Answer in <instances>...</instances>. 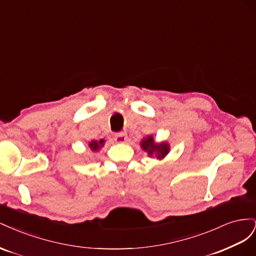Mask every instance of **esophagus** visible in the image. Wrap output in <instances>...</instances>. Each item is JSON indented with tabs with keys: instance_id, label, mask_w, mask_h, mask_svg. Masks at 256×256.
<instances>
[{
	"instance_id": "obj_1",
	"label": "esophagus",
	"mask_w": 256,
	"mask_h": 256,
	"mask_svg": "<svg viewBox=\"0 0 256 256\" xmlns=\"http://www.w3.org/2000/svg\"><path fill=\"white\" fill-rule=\"evenodd\" d=\"M114 140L118 143H125L127 141V134L126 132L116 134L114 136Z\"/></svg>"
}]
</instances>
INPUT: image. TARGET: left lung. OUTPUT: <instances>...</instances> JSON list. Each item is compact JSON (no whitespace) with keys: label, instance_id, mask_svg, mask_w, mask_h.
Instances as JSON below:
<instances>
[{"label":"left lung","instance_id":"8db88e82","mask_svg":"<svg viewBox=\"0 0 256 256\" xmlns=\"http://www.w3.org/2000/svg\"><path fill=\"white\" fill-rule=\"evenodd\" d=\"M141 147L150 157L154 156L157 159H164L170 152V145L166 142L156 143L154 141L152 136L144 138L141 141Z\"/></svg>","mask_w":256,"mask_h":256}]
</instances>
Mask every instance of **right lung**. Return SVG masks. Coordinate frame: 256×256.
Wrapping results in <instances>:
<instances>
[{
    "mask_svg": "<svg viewBox=\"0 0 256 256\" xmlns=\"http://www.w3.org/2000/svg\"><path fill=\"white\" fill-rule=\"evenodd\" d=\"M104 145V140H100V141H94L92 140V142H90L88 146L92 150V152H98L102 147Z\"/></svg>",
    "mask_w": 256,
    "mask_h": 256,
    "instance_id": "right-lung-1",
    "label": "right lung"
}]
</instances>
